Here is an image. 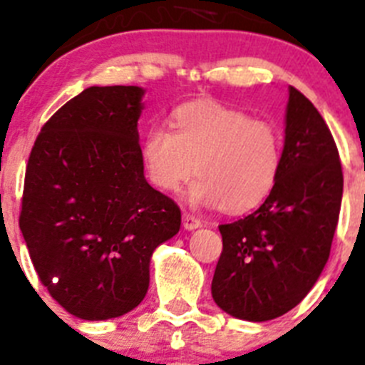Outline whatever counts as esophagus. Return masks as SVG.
I'll list each match as a JSON object with an SVG mask.
<instances>
[{
  "label": "esophagus",
  "mask_w": 365,
  "mask_h": 365,
  "mask_svg": "<svg viewBox=\"0 0 365 365\" xmlns=\"http://www.w3.org/2000/svg\"><path fill=\"white\" fill-rule=\"evenodd\" d=\"M200 226H201V221L196 217V215L189 214V212H185V214H183V228L196 230V228H200Z\"/></svg>",
  "instance_id": "obj_1"
}]
</instances>
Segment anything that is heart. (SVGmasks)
Segmentation results:
<instances>
[{"mask_svg":"<svg viewBox=\"0 0 365 365\" xmlns=\"http://www.w3.org/2000/svg\"><path fill=\"white\" fill-rule=\"evenodd\" d=\"M143 157L151 183L175 192L190 176L194 203L239 214L269 196L284 158L274 123L221 103H190L175 112V132L157 125L146 133Z\"/></svg>","mask_w":365,"mask_h":365,"instance_id":"obj_1","label":"heart"}]
</instances>
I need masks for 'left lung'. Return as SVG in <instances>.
Instances as JSON below:
<instances>
[{"label": "left lung", "instance_id": "obj_1", "mask_svg": "<svg viewBox=\"0 0 365 365\" xmlns=\"http://www.w3.org/2000/svg\"><path fill=\"white\" fill-rule=\"evenodd\" d=\"M342 185L330 128L291 87L277 183L253 214L219 226L222 251L212 280L214 302L230 316L255 323L294 309L330 257Z\"/></svg>", "mask_w": 365, "mask_h": 365}]
</instances>
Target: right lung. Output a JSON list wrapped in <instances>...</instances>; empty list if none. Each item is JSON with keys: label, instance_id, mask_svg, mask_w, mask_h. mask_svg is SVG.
Returning a JSON list of instances; mask_svg holds the SVG:
<instances>
[{"label": "right lung", "instance_id": "obj_1", "mask_svg": "<svg viewBox=\"0 0 365 365\" xmlns=\"http://www.w3.org/2000/svg\"><path fill=\"white\" fill-rule=\"evenodd\" d=\"M143 94L85 88L44 123L28 158L19 228L41 284L80 319L135 309L151 253L182 225L178 205L144 178Z\"/></svg>", "mask_w": 365, "mask_h": 365}]
</instances>
